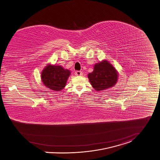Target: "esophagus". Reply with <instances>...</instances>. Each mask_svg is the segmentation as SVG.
Segmentation results:
<instances>
[{
    "label": "esophagus",
    "mask_w": 160,
    "mask_h": 160,
    "mask_svg": "<svg viewBox=\"0 0 160 160\" xmlns=\"http://www.w3.org/2000/svg\"><path fill=\"white\" fill-rule=\"evenodd\" d=\"M75 75L76 76H81V75H82V73L81 71H76V72H75Z\"/></svg>",
    "instance_id": "1"
}]
</instances>
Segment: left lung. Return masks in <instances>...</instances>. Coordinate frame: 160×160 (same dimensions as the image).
Wrapping results in <instances>:
<instances>
[{"label": "left lung", "instance_id": "8db88e82", "mask_svg": "<svg viewBox=\"0 0 160 160\" xmlns=\"http://www.w3.org/2000/svg\"><path fill=\"white\" fill-rule=\"evenodd\" d=\"M88 77L92 87L99 91L116 84L118 74L114 67L108 62L104 60L94 66L93 71L88 73Z\"/></svg>", "mask_w": 160, "mask_h": 160}]
</instances>
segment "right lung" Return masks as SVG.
I'll return each instance as SVG.
<instances>
[{"label": "right lung", "mask_w": 160, "mask_h": 160, "mask_svg": "<svg viewBox=\"0 0 160 160\" xmlns=\"http://www.w3.org/2000/svg\"><path fill=\"white\" fill-rule=\"evenodd\" d=\"M70 74L68 70L60 66L48 65L42 73V81L45 86L54 91L63 89Z\"/></svg>", "instance_id": "add662e5"}]
</instances>
